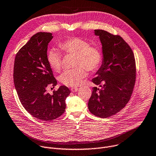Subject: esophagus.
I'll use <instances>...</instances> for the list:
<instances>
[{"instance_id":"obj_1","label":"esophagus","mask_w":156,"mask_h":156,"mask_svg":"<svg viewBox=\"0 0 156 156\" xmlns=\"http://www.w3.org/2000/svg\"><path fill=\"white\" fill-rule=\"evenodd\" d=\"M78 89L79 88H77V87H73V88H71V91L72 92H76V91H77L78 90Z\"/></svg>"}]
</instances>
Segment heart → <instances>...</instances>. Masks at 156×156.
Instances as JSON below:
<instances>
[{
	"label": "heart",
	"instance_id": "heart-1",
	"mask_svg": "<svg viewBox=\"0 0 156 156\" xmlns=\"http://www.w3.org/2000/svg\"><path fill=\"white\" fill-rule=\"evenodd\" d=\"M59 48L65 54L75 55L74 69L64 72L59 77V81L67 87H78L82 83L90 71L97 70L101 65L102 55L100 49L90 46L87 41L79 37H71L59 44ZM50 67L55 72H59L62 67V56L59 52L53 49L48 54Z\"/></svg>",
	"mask_w": 156,
	"mask_h": 156
}]
</instances>
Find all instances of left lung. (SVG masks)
<instances>
[{"mask_svg":"<svg viewBox=\"0 0 156 156\" xmlns=\"http://www.w3.org/2000/svg\"><path fill=\"white\" fill-rule=\"evenodd\" d=\"M102 46L103 60L92 82L88 109L93 115L107 118L120 111L129 101L136 82V61L129 44L118 35L101 29L94 30Z\"/></svg>","mask_w":156,"mask_h":156,"instance_id":"8db88e82","label":"left lung"}]
</instances>
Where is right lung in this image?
I'll list each match as a JSON object with an SVG mask.
<instances>
[{
    "mask_svg": "<svg viewBox=\"0 0 156 156\" xmlns=\"http://www.w3.org/2000/svg\"><path fill=\"white\" fill-rule=\"evenodd\" d=\"M53 36L39 32L33 36L18 51L14 66V82L20 103L28 113L43 121L62 115L70 90L61 86L53 94L47 92L57 81L48 61V46Z\"/></svg>",
    "mask_w": 156,
    "mask_h": 156,
    "instance_id": "obj_1",
    "label": "right lung"
}]
</instances>
